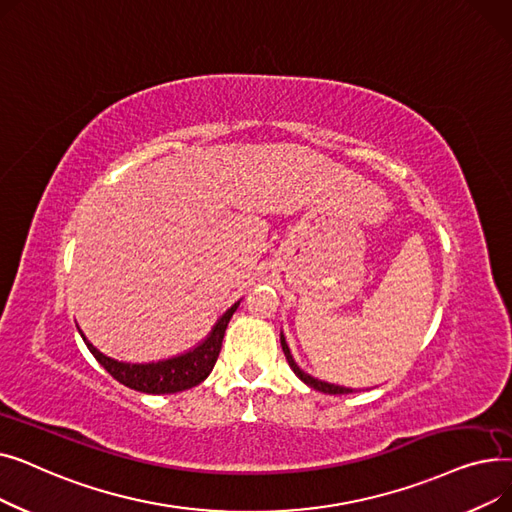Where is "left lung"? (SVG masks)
Wrapping results in <instances>:
<instances>
[{
	"label": "left lung",
	"mask_w": 512,
	"mask_h": 512,
	"mask_svg": "<svg viewBox=\"0 0 512 512\" xmlns=\"http://www.w3.org/2000/svg\"><path fill=\"white\" fill-rule=\"evenodd\" d=\"M280 342H282V351H284V355H286V361H288V365H290V369L299 375V378L307 384V386H311V388H315V390H319V392H326V394H348V392H353L351 388H344V386H336V384H328V382H321V380H315V378H311L309 373H305V371H301L299 367H297V363L292 361V357H290V351H288V346H286V342H284V336L280 338Z\"/></svg>",
	"instance_id": "8db88e82"
}]
</instances>
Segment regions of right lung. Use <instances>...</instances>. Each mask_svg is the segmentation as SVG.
<instances>
[{"label": "right lung", "mask_w": 512, "mask_h": 512, "mask_svg": "<svg viewBox=\"0 0 512 512\" xmlns=\"http://www.w3.org/2000/svg\"><path fill=\"white\" fill-rule=\"evenodd\" d=\"M236 307H238V303H234L220 317V321L215 324L211 336L201 346H197L195 351L186 353L182 357H176V359L159 361V363L130 365V363L114 361L110 357L101 355L97 348L85 338L83 332H80V336H83L91 355L120 384L132 388V390H137V392H147V394H174V392H182V390H188L193 386H199L211 373L215 361H218V357H220L222 340H224V334H226V328H228V321H230L232 313L236 311Z\"/></svg>", "instance_id": "obj_1"}]
</instances>
